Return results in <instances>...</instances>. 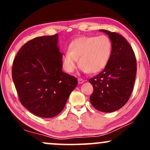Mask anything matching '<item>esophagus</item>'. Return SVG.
Listing matches in <instances>:
<instances>
[{"instance_id":"34e87169","label":"esophagus","mask_w":150,"mask_h":150,"mask_svg":"<svg viewBox=\"0 0 150 150\" xmlns=\"http://www.w3.org/2000/svg\"><path fill=\"white\" fill-rule=\"evenodd\" d=\"M84 82H85V80L82 79V78H79V79H78V83L79 84L83 83Z\"/></svg>"}]
</instances>
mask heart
Instances as JSON below:
<instances>
[{"mask_svg":"<svg viewBox=\"0 0 150 150\" xmlns=\"http://www.w3.org/2000/svg\"><path fill=\"white\" fill-rule=\"evenodd\" d=\"M112 51V43L108 36H81L72 40L69 51L63 54L62 67L67 72L72 73L78 67L79 59L83 72L98 73L108 64Z\"/></svg>","mask_w":150,"mask_h":150,"instance_id":"heart-1","label":"heart"}]
</instances>
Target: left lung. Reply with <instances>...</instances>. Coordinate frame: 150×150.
<instances>
[{
  "mask_svg": "<svg viewBox=\"0 0 150 150\" xmlns=\"http://www.w3.org/2000/svg\"><path fill=\"white\" fill-rule=\"evenodd\" d=\"M112 43V51L104 70L89 79L93 92L90 96L94 108L112 112L123 107L132 93L137 75V59L128 42L120 35L106 30Z\"/></svg>",
  "mask_w": 150,
  "mask_h": 150,
  "instance_id": "8db88e82",
  "label": "left lung"
}]
</instances>
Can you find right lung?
Wrapping results in <instances>:
<instances>
[{
  "instance_id": "obj_1",
  "label": "right lung",
  "mask_w": 150,
  "mask_h": 150,
  "mask_svg": "<svg viewBox=\"0 0 150 150\" xmlns=\"http://www.w3.org/2000/svg\"><path fill=\"white\" fill-rule=\"evenodd\" d=\"M58 40V34L30 40L20 48L12 66L21 104L41 117L59 114L78 85L75 77L62 71Z\"/></svg>"
}]
</instances>
